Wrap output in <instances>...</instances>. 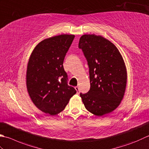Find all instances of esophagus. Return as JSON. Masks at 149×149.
<instances>
[{"label": "esophagus", "instance_id": "obj_1", "mask_svg": "<svg viewBox=\"0 0 149 149\" xmlns=\"http://www.w3.org/2000/svg\"><path fill=\"white\" fill-rule=\"evenodd\" d=\"M75 89L76 90V91H77V94H79V88L78 86H75Z\"/></svg>", "mask_w": 149, "mask_h": 149}]
</instances>
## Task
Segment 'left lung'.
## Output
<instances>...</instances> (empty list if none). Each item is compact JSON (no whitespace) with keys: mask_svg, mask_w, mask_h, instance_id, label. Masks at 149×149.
Masks as SVG:
<instances>
[{"mask_svg":"<svg viewBox=\"0 0 149 149\" xmlns=\"http://www.w3.org/2000/svg\"><path fill=\"white\" fill-rule=\"evenodd\" d=\"M82 49L89 67L90 88L80 94L86 109L102 116L112 112L121 103L127 81L126 66L117 47L101 36L81 37Z\"/></svg>","mask_w":149,"mask_h":149,"instance_id":"obj_1","label":"left lung"}]
</instances>
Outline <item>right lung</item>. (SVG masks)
<instances>
[{
  "instance_id": "right-lung-1",
  "label": "right lung",
  "mask_w": 149,
  "mask_h": 149,
  "mask_svg": "<svg viewBox=\"0 0 149 149\" xmlns=\"http://www.w3.org/2000/svg\"><path fill=\"white\" fill-rule=\"evenodd\" d=\"M75 37L62 34L45 39L35 47L26 72V87L37 109L52 116L65 109L76 90L67 84L63 68L66 54Z\"/></svg>"
}]
</instances>
